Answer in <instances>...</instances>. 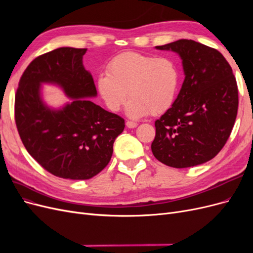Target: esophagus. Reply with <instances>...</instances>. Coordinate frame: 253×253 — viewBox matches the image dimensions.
I'll return each mask as SVG.
<instances>
[{
    "mask_svg": "<svg viewBox=\"0 0 253 253\" xmlns=\"http://www.w3.org/2000/svg\"><path fill=\"white\" fill-rule=\"evenodd\" d=\"M126 126L128 127V128H134V127H136L137 126H138V125H137L136 124V122H133V121H126Z\"/></svg>",
    "mask_w": 253,
    "mask_h": 253,
    "instance_id": "34e87169",
    "label": "esophagus"
}]
</instances>
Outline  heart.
Segmentation results:
<instances>
[{"mask_svg": "<svg viewBox=\"0 0 253 253\" xmlns=\"http://www.w3.org/2000/svg\"><path fill=\"white\" fill-rule=\"evenodd\" d=\"M177 86L178 71L173 61L136 51L115 57L108 64V74L97 79L99 95L110 111H119L128 95L126 113L133 119L166 112Z\"/></svg>", "mask_w": 253, "mask_h": 253, "instance_id": "obj_1", "label": "heart"}]
</instances>
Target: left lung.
Returning <instances> with one entry per match:
<instances>
[{
    "mask_svg": "<svg viewBox=\"0 0 253 253\" xmlns=\"http://www.w3.org/2000/svg\"><path fill=\"white\" fill-rule=\"evenodd\" d=\"M155 48L177 53L185 80L171 108L155 121L153 155L177 169L209 162L223 149L236 118L239 91L232 68L218 50L193 40Z\"/></svg>",
    "mask_w": 253,
    "mask_h": 253,
    "instance_id": "obj_1",
    "label": "left lung"
}]
</instances>
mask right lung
I'll return each instance as SVG.
<instances>
[{"label": "right lung", "instance_id": "1", "mask_svg": "<svg viewBox=\"0 0 253 253\" xmlns=\"http://www.w3.org/2000/svg\"><path fill=\"white\" fill-rule=\"evenodd\" d=\"M86 48L60 47L36 58L23 73L14 100L19 135L27 152L52 175L89 179L110 163L125 120L89 100L97 96L83 66ZM42 84L59 86L71 98L62 108L43 102Z\"/></svg>", "mask_w": 253, "mask_h": 253}]
</instances>
